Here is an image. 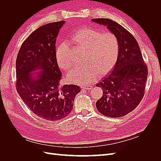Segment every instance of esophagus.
I'll use <instances>...</instances> for the list:
<instances>
[{
  "mask_svg": "<svg viewBox=\"0 0 161 161\" xmlns=\"http://www.w3.org/2000/svg\"><path fill=\"white\" fill-rule=\"evenodd\" d=\"M91 87H92V86H91L89 85H82L81 86V88L86 89H91Z\"/></svg>",
  "mask_w": 161,
  "mask_h": 161,
  "instance_id": "esophagus-1",
  "label": "esophagus"
}]
</instances>
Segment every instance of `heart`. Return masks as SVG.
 Masks as SVG:
<instances>
[{
  "instance_id": "obj_1",
  "label": "heart",
  "mask_w": 161,
  "mask_h": 161,
  "mask_svg": "<svg viewBox=\"0 0 161 161\" xmlns=\"http://www.w3.org/2000/svg\"><path fill=\"white\" fill-rule=\"evenodd\" d=\"M70 45L82 50L83 65L76 68L69 74V80L75 84H89L95 80L98 73L104 75L114 66L119 52L118 38L111 32L101 31L91 27H83L70 36ZM69 46L62 42L56 50L58 65L68 71L72 66L69 58Z\"/></svg>"
}]
</instances>
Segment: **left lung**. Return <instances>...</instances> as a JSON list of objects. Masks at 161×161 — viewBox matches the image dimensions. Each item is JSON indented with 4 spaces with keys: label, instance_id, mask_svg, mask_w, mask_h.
<instances>
[{
    "label": "left lung",
    "instance_id": "obj_1",
    "mask_svg": "<svg viewBox=\"0 0 161 161\" xmlns=\"http://www.w3.org/2000/svg\"><path fill=\"white\" fill-rule=\"evenodd\" d=\"M91 21L106 25L118 38L119 52L115 65L111 72L96 85L103 90L96 108L105 116L120 118L134 110L143 99L148 67L137 41L124 27L109 19Z\"/></svg>",
    "mask_w": 161,
    "mask_h": 161
}]
</instances>
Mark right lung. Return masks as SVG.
I'll list each match as a JSON object with an SVG mask.
<instances>
[{"mask_svg":"<svg viewBox=\"0 0 161 161\" xmlns=\"http://www.w3.org/2000/svg\"><path fill=\"white\" fill-rule=\"evenodd\" d=\"M64 21L46 24L23 42L16 60V89L34 114L47 121H58L73 109L79 86L61 85L62 73L56 58V41ZM38 72L36 78L32 77Z\"/></svg>","mask_w":161,"mask_h":161,"instance_id":"obj_1","label":"right lung"}]
</instances>
